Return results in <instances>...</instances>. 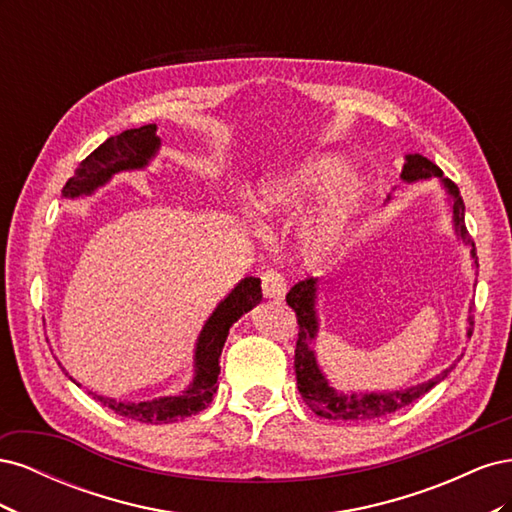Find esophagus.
I'll list each match as a JSON object with an SVG mask.
<instances>
[{
	"label": "esophagus",
	"mask_w": 512,
	"mask_h": 512,
	"mask_svg": "<svg viewBox=\"0 0 512 512\" xmlns=\"http://www.w3.org/2000/svg\"><path fill=\"white\" fill-rule=\"evenodd\" d=\"M262 292L267 299H284L286 297V280L280 271L269 269L262 273Z\"/></svg>",
	"instance_id": "34e87169"
}]
</instances>
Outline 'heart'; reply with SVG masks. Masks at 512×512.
<instances>
[{
	"mask_svg": "<svg viewBox=\"0 0 512 512\" xmlns=\"http://www.w3.org/2000/svg\"><path fill=\"white\" fill-rule=\"evenodd\" d=\"M361 181L331 153H316L262 179L258 207L269 218H294L318 203L299 224L297 239L309 260L331 258L346 241L361 203Z\"/></svg>",
	"mask_w": 512,
	"mask_h": 512,
	"instance_id": "heart-1",
	"label": "heart"
}]
</instances>
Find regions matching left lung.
I'll list each match as a JSON object with an SVG mask.
<instances>
[{
	"instance_id": "obj_1",
	"label": "left lung",
	"mask_w": 512,
	"mask_h": 512,
	"mask_svg": "<svg viewBox=\"0 0 512 512\" xmlns=\"http://www.w3.org/2000/svg\"><path fill=\"white\" fill-rule=\"evenodd\" d=\"M431 177H438L440 183L444 185L446 194L451 196L455 232L463 243L472 247L470 254L474 260V267H478L476 247H474L472 237L468 235L466 220H463L466 218V205H463L459 188L451 179H444L442 170L431 160L418 156V153H410V156H406L404 170H401V179L408 183H414V181L431 179ZM316 284H318L316 277H309V280L294 284L290 288V292L286 294V303L294 309V314H297V322H299V339H297V350H294V374H297V386H299V393H301L305 404L312 408L318 416L331 418V421H369V418H380L386 414H393L401 408L410 406L412 401H416L427 391H431L433 386L442 382L453 371L455 365L446 367L436 378H431V380L421 382L416 386H410V389H399V391H376V393L335 391L329 384V380L324 378L322 369L318 367L316 352H314V342L318 335V314H316V290L318 288H316ZM468 322H470L468 337H472L474 316H470Z\"/></svg>"
}]
</instances>
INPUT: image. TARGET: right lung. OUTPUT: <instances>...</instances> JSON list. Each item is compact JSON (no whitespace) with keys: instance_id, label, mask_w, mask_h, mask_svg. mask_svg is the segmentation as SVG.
I'll return each mask as SVG.
<instances>
[{"instance_id":"obj_1","label":"right lung","mask_w":512,"mask_h":512,"mask_svg":"<svg viewBox=\"0 0 512 512\" xmlns=\"http://www.w3.org/2000/svg\"><path fill=\"white\" fill-rule=\"evenodd\" d=\"M158 126L149 123L134 130H126L117 136L106 138V141L91 151L89 156L74 170V177L64 185V198H79L94 194L100 185L111 181L113 175L121 170H138L145 168L149 160L156 156L160 149ZM262 299V288L258 277H245L241 280L228 297L215 307V312L205 322L203 331L198 335L196 352H194V380L192 384L179 395L156 397L147 401H117L102 395H94L102 406L111 408L115 414L132 418L141 423H173L179 418L198 414L205 410L211 401L213 393L218 391V376H220V356L228 337V331L243 314L250 312Z\"/></svg>"}]
</instances>
